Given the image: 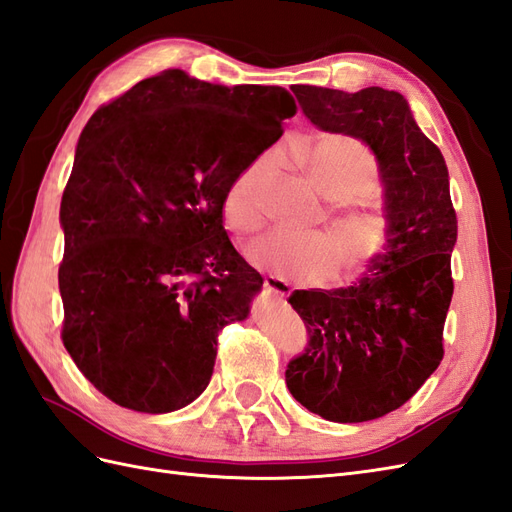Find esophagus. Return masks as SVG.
<instances>
[{"mask_svg": "<svg viewBox=\"0 0 512 512\" xmlns=\"http://www.w3.org/2000/svg\"><path fill=\"white\" fill-rule=\"evenodd\" d=\"M264 287H266V292H270V294H274V296H279V298L290 296V292H292L290 283L279 279V277H274V274H270V277H266Z\"/></svg>", "mask_w": 512, "mask_h": 512, "instance_id": "obj_1", "label": "esophagus"}]
</instances>
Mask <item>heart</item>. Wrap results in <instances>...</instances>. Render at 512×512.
I'll return each instance as SVG.
<instances>
[{
	"instance_id": "b5f03b06",
	"label": "heart",
	"mask_w": 512,
	"mask_h": 512,
	"mask_svg": "<svg viewBox=\"0 0 512 512\" xmlns=\"http://www.w3.org/2000/svg\"><path fill=\"white\" fill-rule=\"evenodd\" d=\"M296 162L309 183L333 207L326 214L329 233L303 238L268 233L248 246L253 266L300 283H324L337 272L339 283H357L383 264L398 235L391 209L368 199L378 190V166L372 151L357 138L324 134L296 144ZM272 160L259 157L231 181L222 201L227 225L242 235L264 225V196Z\"/></svg>"
}]
</instances>
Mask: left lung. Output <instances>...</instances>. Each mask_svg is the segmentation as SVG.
<instances>
[{
	"instance_id": "left-lung-1",
	"label": "left lung",
	"mask_w": 512,
	"mask_h": 512,
	"mask_svg": "<svg viewBox=\"0 0 512 512\" xmlns=\"http://www.w3.org/2000/svg\"><path fill=\"white\" fill-rule=\"evenodd\" d=\"M292 93L313 125L374 151L385 205L396 216V242L372 274L287 298L309 331L305 355L285 370L287 389L329 422H368L411 400L443 359L458 233L448 166L396 90L296 84Z\"/></svg>"
}]
</instances>
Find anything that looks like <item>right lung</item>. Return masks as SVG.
I'll return each mask as SVG.
<instances>
[{
  "label": "right lung",
  "mask_w": 512,
  "mask_h": 512,
  "mask_svg": "<svg viewBox=\"0 0 512 512\" xmlns=\"http://www.w3.org/2000/svg\"><path fill=\"white\" fill-rule=\"evenodd\" d=\"M296 110L279 86L170 69L90 116L60 203L62 344L112 402L170 413L209 385L220 331L264 285L222 201Z\"/></svg>",
  "instance_id": "obj_1"
}]
</instances>
